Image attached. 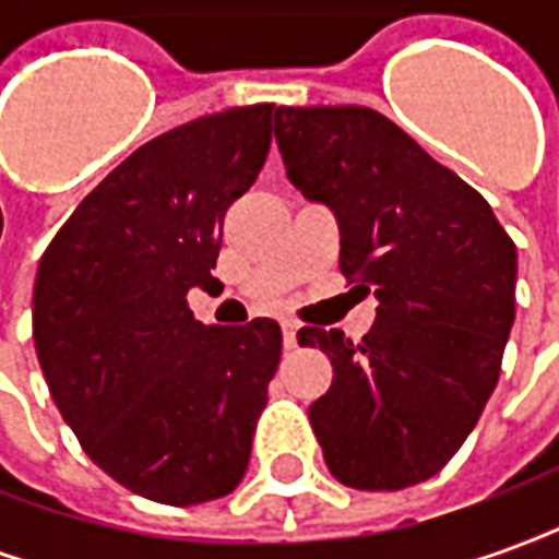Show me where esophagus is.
<instances>
[{
	"label": "esophagus",
	"instance_id": "obj_1",
	"mask_svg": "<svg viewBox=\"0 0 559 559\" xmlns=\"http://www.w3.org/2000/svg\"><path fill=\"white\" fill-rule=\"evenodd\" d=\"M281 326H284V347H287V350H296V347H299V338H296L299 326H296L293 320H284Z\"/></svg>",
	"mask_w": 559,
	"mask_h": 559
}]
</instances>
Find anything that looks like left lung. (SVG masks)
<instances>
[{
	"label": "left lung",
	"instance_id": "left-lung-1",
	"mask_svg": "<svg viewBox=\"0 0 559 559\" xmlns=\"http://www.w3.org/2000/svg\"><path fill=\"white\" fill-rule=\"evenodd\" d=\"M290 182L341 227V272L374 293L362 341L299 329L332 362L308 407L332 476L399 491L449 464L491 399L518 254L488 200L371 107H275Z\"/></svg>",
	"mask_w": 559,
	"mask_h": 559
}]
</instances>
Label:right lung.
<instances>
[{"label":"right lung","instance_id":"obj_1","mask_svg":"<svg viewBox=\"0 0 559 559\" xmlns=\"http://www.w3.org/2000/svg\"><path fill=\"white\" fill-rule=\"evenodd\" d=\"M275 104L200 116L148 140L47 245L32 338L62 419L128 491L167 506L230 493L281 362V326H203L224 215L254 185Z\"/></svg>","mask_w":559,"mask_h":559}]
</instances>
